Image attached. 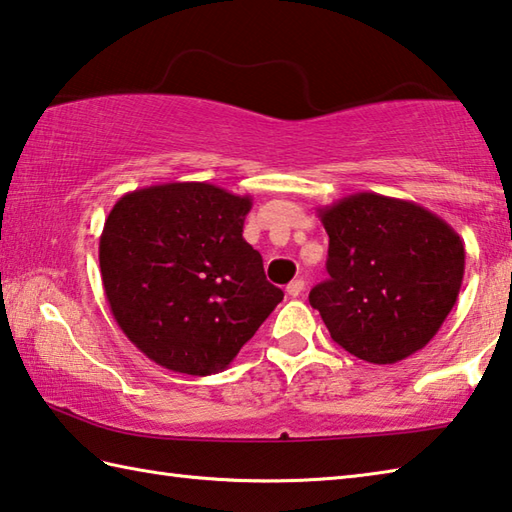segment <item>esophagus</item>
Here are the masks:
<instances>
[{"mask_svg":"<svg viewBox=\"0 0 512 512\" xmlns=\"http://www.w3.org/2000/svg\"><path fill=\"white\" fill-rule=\"evenodd\" d=\"M286 293L291 297H300L304 293V280H293L286 286Z\"/></svg>","mask_w":512,"mask_h":512,"instance_id":"obj_1","label":"esophagus"}]
</instances>
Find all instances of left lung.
Returning <instances> with one entry per match:
<instances>
[{"label": "left lung", "instance_id": "left-lung-1", "mask_svg": "<svg viewBox=\"0 0 512 512\" xmlns=\"http://www.w3.org/2000/svg\"><path fill=\"white\" fill-rule=\"evenodd\" d=\"M329 280L309 293L331 338L365 362L394 365L430 342L457 304L466 248L414 201L358 192L318 210Z\"/></svg>", "mask_w": 512, "mask_h": 512}]
</instances>
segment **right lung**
<instances>
[{"instance_id": "1", "label": "right lung", "mask_w": 512, "mask_h": 512, "mask_svg": "<svg viewBox=\"0 0 512 512\" xmlns=\"http://www.w3.org/2000/svg\"><path fill=\"white\" fill-rule=\"evenodd\" d=\"M253 199L203 181L123 194L100 235V275L125 336L170 371L210 376L282 302L241 237Z\"/></svg>"}]
</instances>
